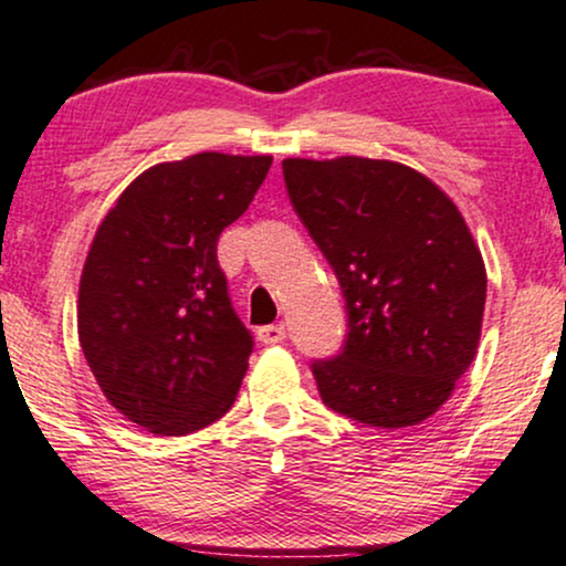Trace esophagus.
<instances>
[{"mask_svg": "<svg viewBox=\"0 0 566 566\" xmlns=\"http://www.w3.org/2000/svg\"><path fill=\"white\" fill-rule=\"evenodd\" d=\"M259 342L262 344H281L285 338V325L275 323V325H264V328L256 331Z\"/></svg>", "mask_w": 566, "mask_h": 566, "instance_id": "34e87169", "label": "esophagus"}]
</instances>
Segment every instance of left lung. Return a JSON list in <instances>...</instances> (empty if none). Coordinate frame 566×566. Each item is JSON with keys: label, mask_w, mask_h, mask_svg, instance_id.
Wrapping results in <instances>:
<instances>
[{"label": "left lung", "mask_w": 566, "mask_h": 566, "mask_svg": "<svg viewBox=\"0 0 566 566\" xmlns=\"http://www.w3.org/2000/svg\"><path fill=\"white\" fill-rule=\"evenodd\" d=\"M283 179L347 302L342 352L312 360L323 402L378 429L427 421L482 334L488 272L461 211L395 161L285 158Z\"/></svg>", "instance_id": "8db88e82"}]
</instances>
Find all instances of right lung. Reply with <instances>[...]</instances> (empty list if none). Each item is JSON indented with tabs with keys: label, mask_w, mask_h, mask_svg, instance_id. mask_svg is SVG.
Instances as JSON below:
<instances>
[{
	"label": "right lung",
	"mask_w": 566,
	"mask_h": 566,
	"mask_svg": "<svg viewBox=\"0 0 566 566\" xmlns=\"http://www.w3.org/2000/svg\"><path fill=\"white\" fill-rule=\"evenodd\" d=\"M270 156L198 153L143 171L105 214L78 283V342L105 400L182 437L235 402L254 336L232 310L217 241Z\"/></svg>",
	"instance_id": "right-lung-1"
}]
</instances>
